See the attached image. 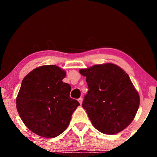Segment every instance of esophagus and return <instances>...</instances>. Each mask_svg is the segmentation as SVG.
<instances>
[{"label": "esophagus", "mask_w": 157, "mask_h": 157, "mask_svg": "<svg viewBox=\"0 0 157 157\" xmlns=\"http://www.w3.org/2000/svg\"><path fill=\"white\" fill-rule=\"evenodd\" d=\"M82 100H82V98H79V99H78V102H79V104H80V105H82Z\"/></svg>", "instance_id": "obj_1"}]
</instances>
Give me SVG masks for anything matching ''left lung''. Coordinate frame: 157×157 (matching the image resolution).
<instances>
[{"label":"left lung","instance_id":"8db88e82","mask_svg":"<svg viewBox=\"0 0 157 157\" xmlns=\"http://www.w3.org/2000/svg\"><path fill=\"white\" fill-rule=\"evenodd\" d=\"M86 77L89 91L82 107L95 129L105 134L123 131L134 120L140 97L129 75L111 63L79 70Z\"/></svg>","mask_w":157,"mask_h":157}]
</instances>
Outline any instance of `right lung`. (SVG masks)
I'll list each match as a JSON object with an SVG mask.
<instances>
[{
    "mask_svg": "<svg viewBox=\"0 0 157 157\" xmlns=\"http://www.w3.org/2000/svg\"><path fill=\"white\" fill-rule=\"evenodd\" d=\"M66 71L55 65L34 68L21 83L16 99L20 118L36 134L55 138L65 131L79 103L70 97L71 87L62 79Z\"/></svg>",
    "mask_w": 157,
    "mask_h": 157,
    "instance_id": "right-lung-1",
    "label": "right lung"
}]
</instances>
